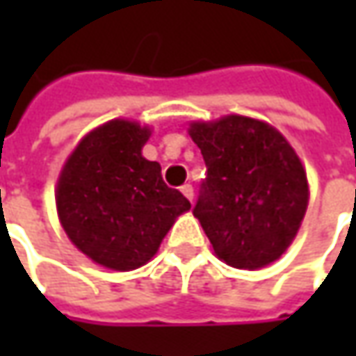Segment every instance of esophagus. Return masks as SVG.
Returning <instances> with one entry per match:
<instances>
[{
    "label": "esophagus",
    "instance_id": "obj_1",
    "mask_svg": "<svg viewBox=\"0 0 356 356\" xmlns=\"http://www.w3.org/2000/svg\"><path fill=\"white\" fill-rule=\"evenodd\" d=\"M180 192H182V194H184L186 198L190 200V202L194 200V188H192V184H184L182 188H180Z\"/></svg>",
    "mask_w": 356,
    "mask_h": 356
}]
</instances>
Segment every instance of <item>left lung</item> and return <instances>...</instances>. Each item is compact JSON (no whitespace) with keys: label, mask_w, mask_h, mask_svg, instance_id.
<instances>
[{"label":"left lung","mask_w":356,"mask_h":356,"mask_svg":"<svg viewBox=\"0 0 356 356\" xmlns=\"http://www.w3.org/2000/svg\"><path fill=\"white\" fill-rule=\"evenodd\" d=\"M206 162L194 216L227 266L257 269L293 241L307 210L305 170L273 127L245 117L194 122Z\"/></svg>","instance_id":"8db88e82"}]
</instances>
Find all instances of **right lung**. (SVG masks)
I'll use <instances>...</instances> for the list:
<instances>
[{
  "instance_id": "obj_1",
  "label": "right lung",
  "mask_w": 356,
  "mask_h": 356,
  "mask_svg": "<svg viewBox=\"0 0 356 356\" xmlns=\"http://www.w3.org/2000/svg\"><path fill=\"white\" fill-rule=\"evenodd\" d=\"M150 130L111 120L87 134L57 184L67 236L92 261L129 271L144 266L176 216L190 210L180 190L162 180L158 162L140 154Z\"/></svg>"
}]
</instances>
